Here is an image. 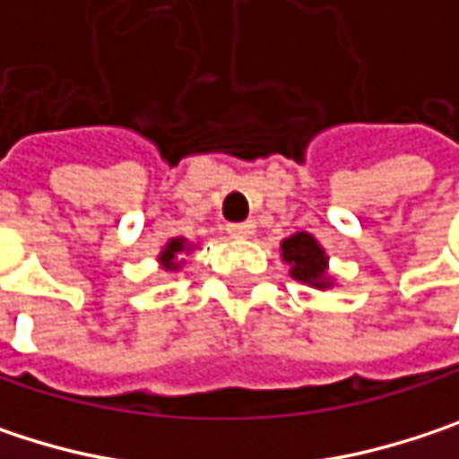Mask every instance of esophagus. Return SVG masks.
Segmentation results:
<instances>
[{
  "label": "esophagus",
  "instance_id": "34e87169",
  "mask_svg": "<svg viewBox=\"0 0 459 459\" xmlns=\"http://www.w3.org/2000/svg\"><path fill=\"white\" fill-rule=\"evenodd\" d=\"M229 233L233 238H249L255 233V223L252 221H244V223H230Z\"/></svg>",
  "mask_w": 459,
  "mask_h": 459
}]
</instances>
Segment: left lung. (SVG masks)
Wrapping results in <instances>:
<instances>
[{"mask_svg":"<svg viewBox=\"0 0 459 459\" xmlns=\"http://www.w3.org/2000/svg\"><path fill=\"white\" fill-rule=\"evenodd\" d=\"M281 257L290 265L292 279L316 287V290H326L332 287V279L326 276V263L329 257L324 255L321 244L306 230L292 233L290 238L281 241Z\"/></svg>","mask_w":459,"mask_h":459,"instance_id":"8db88e82","label":"left lung"}]
</instances>
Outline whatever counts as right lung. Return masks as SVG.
I'll return each instance as SVG.
<instances>
[{"label": "right lung", "mask_w": 459, "mask_h": 459, "mask_svg": "<svg viewBox=\"0 0 459 459\" xmlns=\"http://www.w3.org/2000/svg\"><path fill=\"white\" fill-rule=\"evenodd\" d=\"M186 249H188V241H186L183 236L169 238V241H167V247H164V249H161V255H159V263L164 265V271H178V268H180L178 255H180V252H186Z\"/></svg>", "instance_id": "add662e5"}]
</instances>
